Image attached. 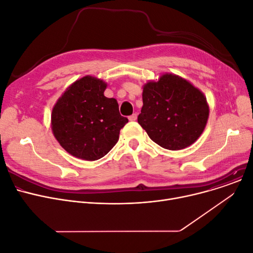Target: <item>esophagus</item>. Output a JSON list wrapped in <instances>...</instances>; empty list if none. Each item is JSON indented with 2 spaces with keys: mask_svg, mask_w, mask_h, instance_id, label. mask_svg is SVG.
I'll list each match as a JSON object with an SVG mask.
<instances>
[{
  "mask_svg": "<svg viewBox=\"0 0 253 253\" xmlns=\"http://www.w3.org/2000/svg\"><path fill=\"white\" fill-rule=\"evenodd\" d=\"M128 120H129L130 122H135V121L137 120V114L133 113V114L129 115V116H128Z\"/></svg>",
  "mask_w": 253,
  "mask_h": 253,
  "instance_id": "1",
  "label": "esophagus"
}]
</instances>
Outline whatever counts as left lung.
Returning <instances> with one entry per match:
<instances>
[{
    "label": "left lung",
    "mask_w": 253,
    "mask_h": 253,
    "mask_svg": "<svg viewBox=\"0 0 253 253\" xmlns=\"http://www.w3.org/2000/svg\"><path fill=\"white\" fill-rule=\"evenodd\" d=\"M209 114L206 98L198 88L167 73L144 85L138 123L162 148L181 150L200 137Z\"/></svg>",
    "instance_id": "1"
}]
</instances>
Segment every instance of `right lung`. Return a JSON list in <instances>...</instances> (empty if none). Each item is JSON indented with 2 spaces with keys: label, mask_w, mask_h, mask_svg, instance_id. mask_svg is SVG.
Here are the masks:
<instances>
[{
  "label": "right lung",
  "mask_w": 253,
  "mask_h": 253,
  "mask_svg": "<svg viewBox=\"0 0 253 253\" xmlns=\"http://www.w3.org/2000/svg\"><path fill=\"white\" fill-rule=\"evenodd\" d=\"M106 85L96 78L84 77L73 83L53 108L54 136L78 158L93 161L105 156L128 122L121 115L117 101L104 96Z\"/></svg>",
  "instance_id": "add662e5"
}]
</instances>
